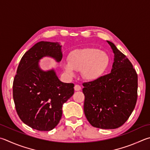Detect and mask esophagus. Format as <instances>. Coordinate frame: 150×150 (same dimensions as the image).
<instances>
[{"instance_id":"1","label":"esophagus","mask_w":150,"mask_h":150,"mask_svg":"<svg viewBox=\"0 0 150 150\" xmlns=\"http://www.w3.org/2000/svg\"><path fill=\"white\" fill-rule=\"evenodd\" d=\"M74 89L75 91H81V87L80 85H79V84H75V86H74Z\"/></svg>"}]
</instances>
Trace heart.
Masks as SVG:
<instances>
[{
    "instance_id": "b5f03b06",
    "label": "heart",
    "mask_w": 150,
    "mask_h": 150,
    "mask_svg": "<svg viewBox=\"0 0 150 150\" xmlns=\"http://www.w3.org/2000/svg\"><path fill=\"white\" fill-rule=\"evenodd\" d=\"M110 57L104 52L94 48L77 49L71 52L68 62L62 64L67 74L74 75V70L81 71L83 77L87 81L100 78L108 69Z\"/></svg>"
}]
</instances>
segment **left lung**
I'll return each mask as SVG.
<instances>
[{"label":"left lung","instance_id":"8db88e82","mask_svg":"<svg viewBox=\"0 0 150 150\" xmlns=\"http://www.w3.org/2000/svg\"><path fill=\"white\" fill-rule=\"evenodd\" d=\"M114 54L111 73L84 83V112L92 126L114 129L122 126L131 115L138 97V75L125 54L110 41Z\"/></svg>","mask_w":150,"mask_h":150}]
</instances>
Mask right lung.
Segmentation results:
<instances>
[{
  "mask_svg": "<svg viewBox=\"0 0 150 150\" xmlns=\"http://www.w3.org/2000/svg\"><path fill=\"white\" fill-rule=\"evenodd\" d=\"M45 56L60 62L62 46L46 41L35 44L21 58L13 82V98L19 117L40 131L56 127L62 115V105L74 93V84L62 82L54 69H40L39 62Z\"/></svg>",
  "mask_w": 150,
  "mask_h": 150,
  "instance_id": "obj_1",
  "label": "right lung"
}]
</instances>
